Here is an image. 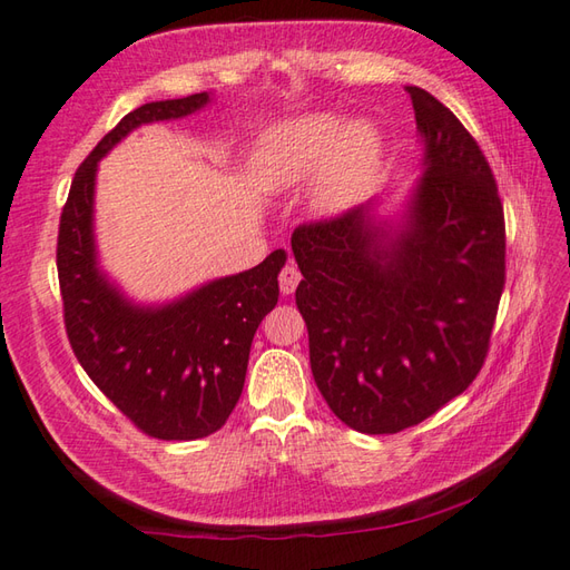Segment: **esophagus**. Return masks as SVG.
<instances>
[{
    "label": "esophagus",
    "instance_id": "obj_1",
    "mask_svg": "<svg viewBox=\"0 0 570 570\" xmlns=\"http://www.w3.org/2000/svg\"><path fill=\"white\" fill-rule=\"evenodd\" d=\"M301 282V272L296 269V264H286L282 274H278V286H282L284 294H294L296 286Z\"/></svg>",
    "mask_w": 570,
    "mask_h": 570
}]
</instances>
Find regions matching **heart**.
Returning <instances> with one entry per match:
<instances>
[{"instance_id": "b5f03b06", "label": "heart", "mask_w": 570, "mask_h": 570, "mask_svg": "<svg viewBox=\"0 0 570 570\" xmlns=\"http://www.w3.org/2000/svg\"><path fill=\"white\" fill-rule=\"evenodd\" d=\"M385 145L373 122L336 114H301L266 128L252 155V177L266 193L314 180L311 203L326 217L363 205L383 177Z\"/></svg>"}]
</instances>
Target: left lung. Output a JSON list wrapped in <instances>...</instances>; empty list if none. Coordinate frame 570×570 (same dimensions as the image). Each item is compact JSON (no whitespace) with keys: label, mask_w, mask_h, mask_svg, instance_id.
<instances>
[{"label":"left lung","mask_w":570,"mask_h":570,"mask_svg":"<svg viewBox=\"0 0 570 570\" xmlns=\"http://www.w3.org/2000/svg\"><path fill=\"white\" fill-rule=\"evenodd\" d=\"M420 175L395 207L371 199L294 232L314 381L345 425L393 434L462 395L504 292V209L456 116L407 86Z\"/></svg>","instance_id":"1"}]
</instances>
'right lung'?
<instances>
[{
  "label": "right lung",
  "mask_w": 570,
  "mask_h": 570,
  "mask_svg": "<svg viewBox=\"0 0 570 570\" xmlns=\"http://www.w3.org/2000/svg\"><path fill=\"white\" fill-rule=\"evenodd\" d=\"M212 100V91L153 100L122 118L76 170L59 225L56 266L76 358L132 425L158 440H199L225 425L242 395L254 333L278 301L286 252L170 301L142 304L100 266L96 175L98 163L136 128L187 118Z\"/></svg>",
  "instance_id": "obj_1"
}]
</instances>
